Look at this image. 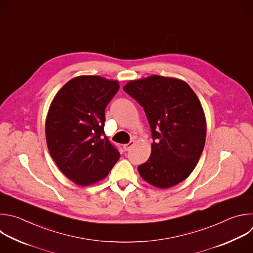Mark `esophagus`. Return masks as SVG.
<instances>
[{"label": "esophagus", "mask_w": 253, "mask_h": 253, "mask_svg": "<svg viewBox=\"0 0 253 253\" xmlns=\"http://www.w3.org/2000/svg\"><path fill=\"white\" fill-rule=\"evenodd\" d=\"M133 145H134V141H130L129 143L123 145V149H124L125 151H129V150L133 147Z\"/></svg>", "instance_id": "esophagus-1"}]
</instances>
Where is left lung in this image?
I'll return each instance as SVG.
<instances>
[{"label":"left lung","instance_id":"obj_1","mask_svg":"<svg viewBox=\"0 0 253 253\" xmlns=\"http://www.w3.org/2000/svg\"><path fill=\"white\" fill-rule=\"evenodd\" d=\"M123 90L144 108L154 141L139 174L160 189L183 182L206 143V118L198 96L185 81L159 75L129 81Z\"/></svg>","mask_w":253,"mask_h":253}]
</instances>
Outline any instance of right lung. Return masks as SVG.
Masks as SVG:
<instances>
[{"label":"right lung","mask_w":253,"mask_h":253,"mask_svg":"<svg viewBox=\"0 0 253 253\" xmlns=\"http://www.w3.org/2000/svg\"><path fill=\"white\" fill-rule=\"evenodd\" d=\"M119 84L101 76H77L54 96L45 122L48 151L73 183L89 186L104 179L120 153L104 133L105 108Z\"/></svg>","instance_id":"add662e5"}]
</instances>
